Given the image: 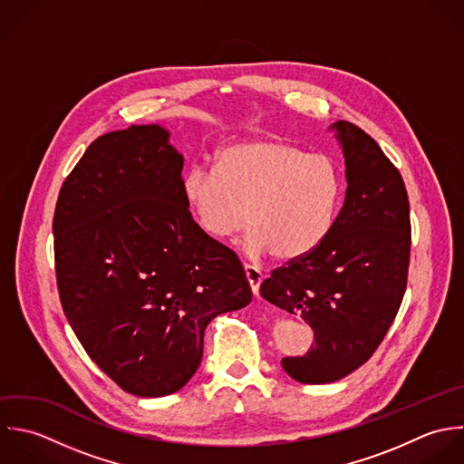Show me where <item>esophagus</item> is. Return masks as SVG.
<instances>
[{
    "label": "esophagus",
    "instance_id": "obj_1",
    "mask_svg": "<svg viewBox=\"0 0 464 464\" xmlns=\"http://www.w3.org/2000/svg\"><path fill=\"white\" fill-rule=\"evenodd\" d=\"M244 273H246V278H247V282H249V285H251L253 295L258 296V295H260V284H262V280H264V273H262L260 269L249 266V264H244Z\"/></svg>",
    "mask_w": 464,
    "mask_h": 464
}]
</instances>
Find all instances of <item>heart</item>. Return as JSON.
Instances as JSON below:
<instances>
[{
    "instance_id": "heart-1",
    "label": "heart",
    "mask_w": 464,
    "mask_h": 464,
    "mask_svg": "<svg viewBox=\"0 0 464 464\" xmlns=\"http://www.w3.org/2000/svg\"><path fill=\"white\" fill-rule=\"evenodd\" d=\"M182 198L209 237L226 240L249 220L247 253L275 251L291 262L311 255L331 233L342 175L329 155L278 139H249L222 148L213 169L191 168L182 179Z\"/></svg>"
}]
</instances>
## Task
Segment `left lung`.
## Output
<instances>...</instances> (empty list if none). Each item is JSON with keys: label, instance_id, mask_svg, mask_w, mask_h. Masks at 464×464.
<instances>
[{"label": "left lung", "instance_id": "left-lung-1", "mask_svg": "<svg viewBox=\"0 0 464 464\" xmlns=\"http://www.w3.org/2000/svg\"><path fill=\"white\" fill-rule=\"evenodd\" d=\"M345 157L347 191L327 238L264 280L260 295L314 331L305 356L284 358L296 382L324 385L362 367L383 342L405 289L411 208L405 182L378 142L353 122L331 124Z\"/></svg>", "mask_w": 464, "mask_h": 464}]
</instances>
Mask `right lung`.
I'll list each match as a JSON object with an SVG mask.
<instances>
[{
	"label": "right lung",
	"instance_id": "1",
	"mask_svg": "<svg viewBox=\"0 0 464 464\" xmlns=\"http://www.w3.org/2000/svg\"><path fill=\"white\" fill-rule=\"evenodd\" d=\"M184 157L159 124L95 139L63 182L53 213L57 289L77 340L122 391H180L204 331L251 298L237 255L193 220Z\"/></svg>",
	"mask_w": 464,
	"mask_h": 464
}]
</instances>
